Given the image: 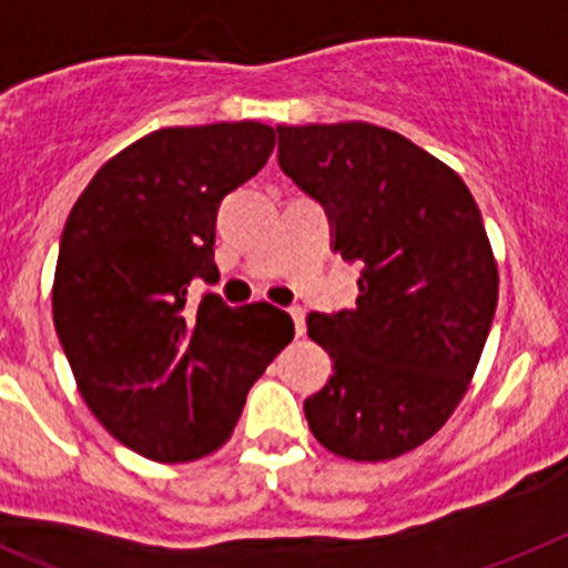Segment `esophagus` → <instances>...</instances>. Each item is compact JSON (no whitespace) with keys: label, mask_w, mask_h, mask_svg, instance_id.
Here are the masks:
<instances>
[{"label":"esophagus","mask_w":568,"mask_h":568,"mask_svg":"<svg viewBox=\"0 0 568 568\" xmlns=\"http://www.w3.org/2000/svg\"><path fill=\"white\" fill-rule=\"evenodd\" d=\"M290 316H293V322H295V334L304 336V331H307V327H304V311H302V307H290Z\"/></svg>","instance_id":"esophagus-1"}]
</instances>
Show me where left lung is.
<instances>
[{
    "label": "left lung",
    "mask_w": 568,
    "mask_h": 568,
    "mask_svg": "<svg viewBox=\"0 0 568 568\" xmlns=\"http://www.w3.org/2000/svg\"><path fill=\"white\" fill-rule=\"evenodd\" d=\"M278 165L325 205L334 252L359 266L351 311L311 313L334 374L304 400L316 442L386 462L456 412L499 298L481 211L453 168L386 126H275Z\"/></svg>",
    "instance_id": "8db88e82"
}]
</instances>
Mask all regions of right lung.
Wrapping results in <instances>:
<instances>
[{
    "instance_id": "obj_1",
    "label": "right lung",
    "mask_w": 568,
    "mask_h": 568,
    "mask_svg": "<svg viewBox=\"0 0 568 568\" xmlns=\"http://www.w3.org/2000/svg\"><path fill=\"white\" fill-rule=\"evenodd\" d=\"M275 148L273 126H165L92 176L60 234L51 311L81 397L106 433L153 462H194L232 438L293 318L266 302L229 307L214 223L223 196Z\"/></svg>"
}]
</instances>
